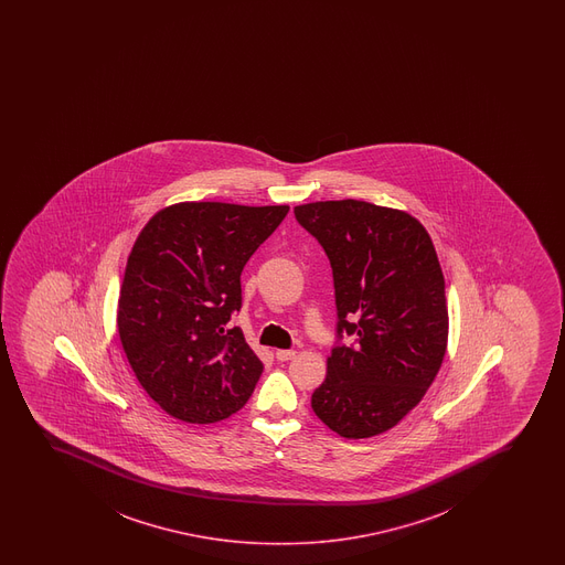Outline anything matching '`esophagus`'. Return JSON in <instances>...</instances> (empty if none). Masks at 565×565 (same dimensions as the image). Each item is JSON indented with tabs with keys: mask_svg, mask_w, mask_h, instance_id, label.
Returning a JSON list of instances; mask_svg holds the SVG:
<instances>
[{
	"mask_svg": "<svg viewBox=\"0 0 565 565\" xmlns=\"http://www.w3.org/2000/svg\"><path fill=\"white\" fill-rule=\"evenodd\" d=\"M275 358H277L279 362H288V360L296 358V351H277L275 352Z\"/></svg>",
	"mask_w": 565,
	"mask_h": 565,
	"instance_id": "1",
	"label": "esophagus"
}]
</instances>
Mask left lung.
<instances>
[{"mask_svg": "<svg viewBox=\"0 0 565 565\" xmlns=\"http://www.w3.org/2000/svg\"><path fill=\"white\" fill-rule=\"evenodd\" d=\"M333 271L338 343L311 407L328 428L365 439L394 428L439 373L448 339L445 279L426 227L358 200L294 209Z\"/></svg>", "mask_w": 565, "mask_h": 565, "instance_id": "1", "label": "left lung"}]
</instances>
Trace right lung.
I'll use <instances>...</instances> for the list:
<instances>
[{
    "label": "right lung",
    "instance_id": "1",
    "mask_svg": "<svg viewBox=\"0 0 565 565\" xmlns=\"http://www.w3.org/2000/svg\"><path fill=\"white\" fill-rule=\"evenodd\" d=\"M288 209L177 203L141 230L120 286L118 335L168 415L213 424L253 396L264 363L227 322L241 309L243 267Z\"/></svg>",
    "mask_w": 565,
    "mask_h": 565
}]
</instances>
